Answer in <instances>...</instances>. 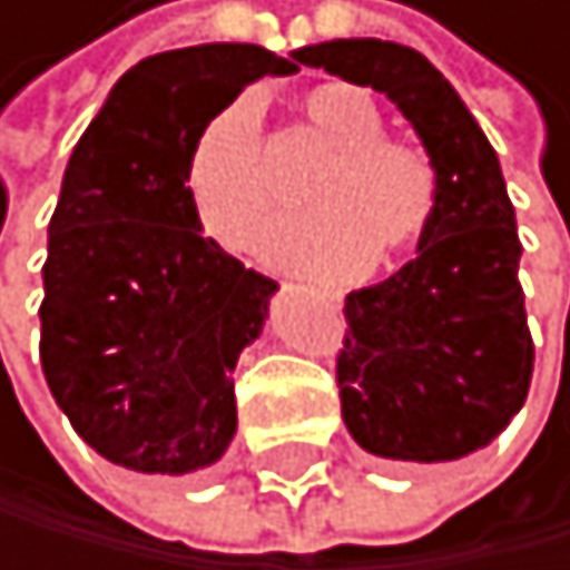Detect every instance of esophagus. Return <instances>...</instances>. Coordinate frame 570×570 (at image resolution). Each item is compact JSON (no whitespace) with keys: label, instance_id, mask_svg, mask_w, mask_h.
<instances>
[{"label":"esophagus","instance_id":"esophagus-1","mask_svg":"<svg viewBox=\"0 0 570 570\" xmlns=\"http://www.w3.org/2000/svg\"><path fill=\"white\" fill-rule=\"evenodd\" d=\"M309 292H314L317 299H324L332 309H338L342 306V292L338 288H321V285H309Z\"/></svg>","mask_w":570,"mask_h":570}]
</instances>
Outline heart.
I'll return each mask as SVG.
<instances>
[{
  "instance_id": "obj_1",
  "label": "heart",
  "mask_w": 570,
  "mask_h": 570,
  "mask_svg": "<svg viewBox=\"0 0 570 570\" xmlns=\"http://www.w3.org/2000/svg\"><path fill=\"white\" fill-rule=\"evenodd\" d=\"M306 135L328 153L309 174L299 203L309 214L278 220L261 238L271 264L309 274H346L360 264L389 267L421 246L439 210V167L406 138L385 135L367 88L309 85L299 102ZM185 188L203 232L242 249L278 203L253 99H235L191 141Z\"/></svg>"
}]
</instances>
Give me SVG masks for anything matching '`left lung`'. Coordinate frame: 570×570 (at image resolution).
Returning a JSON list of instances; mask_svg holds the SVG:
<instances>
[{"label":"left lung","mask_w":570,"mask_h":570,"mask_svg":"<svg viewBox=\"0 0 570 570\" xmlns=\"http://www.w3.org/2000/svg\"><path fill=\"white\" fill-rule=\"evenodd\" d=\"M296 60L385 91L439 167V210L417 256L346 296L350 328L335 360L342 421L374 456L460 460L507 429L535 367L497 149L417 49L335 38Z\"/></svg>","instance_id":"1"}]
</instances>
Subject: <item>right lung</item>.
Segmentation results:
<instances>
[{
    "mask_svg": "<svg viewBox=\"0 0 570 570\" xmlns=\"http://www.w3.org/2000/svg\"><path fill=\"white\" fill-rule=\"evenodd\" d=\"M261 46L156 52L114 85L70 153L41 267V371L91 450L141 474L210 468L235 435L238 353L278 282L224 253L191 210V141L267 73Z\"/></svg>",
    "mask_w": 570,
    "mask_h": 570,
    "instance_id": "right-lung-1",
    "label": "right lung"
}]
</instances>
